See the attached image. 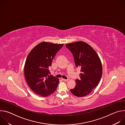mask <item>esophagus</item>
Here are the masks:
<instances>
[{"label": "esophagus", "mask_w": 125, "mask_h": 125, "mask_svg": "<svg viewBox=\"0 0 125 125\" xmlns=\"http://www.w3.org/2000/svg\"><path fill=\"white\" fill-rule=\"evenodd\" d=\"M62 80L63 81H64V82H67L68 81V79H62Z\"/></svg>", "instance_id": "obj_1"}]
</instances>
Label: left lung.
Instances as JSON below:
<instances>
[{
    "instance_id": "left-lung-1",
    "label": "left lung",
    "mask_w": 125,
    "mask_h": 125,
    "mask_svg": "<svg viewBox=\"0 0 125 125\" xmlns=\"http://www.w3.org/2000/svg\"><path fill=\"white\" fill-rule=\"evenodd\" d=\"M73 55L75 65L81 68L80 79L71 92L78 97H83L91 93L98 84L102 74L101 60L95 51L83 42L66 44Z\"/></svg>"
}]
</instances>
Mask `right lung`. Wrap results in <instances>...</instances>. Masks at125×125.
<instances>
[{"instance_id":"obj_1","label":"right lung","mask_w":125,"mask_h":125,"mask_svg":"<svg viewBox=\"0 0 125 125\" xmlns=\"http://www.w3.org/2000/svg\"><path fill=\"white\" fill-rule=\"evenodd\" d=\"M64 44L42 42L29 53L24 67L26 82L35 94L43 97L49 96L56 90L59 79L49 75V68L53 59Z\"/></svg>"}]
</instances>
